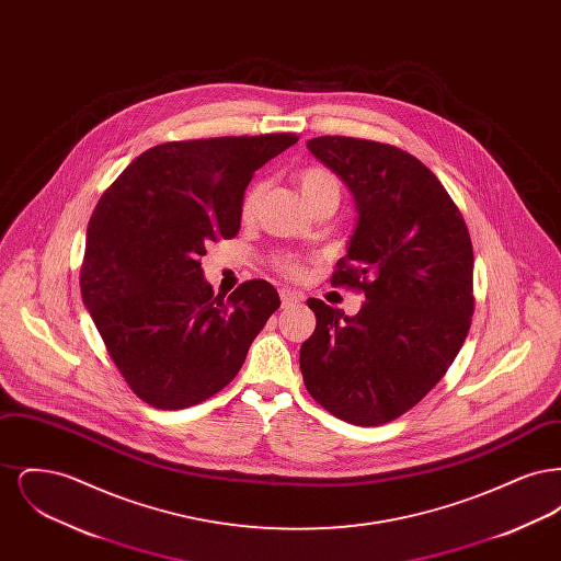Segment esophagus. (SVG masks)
Here are the masks:
<instances>
[{"label":"esophagus","instance_id":"esophagus-1","mask_svg":"<svg viewBox=\"0 0 561 561\" xmlns=\"http://www.w3.org/2000/svg\"><path fill=\"white\" fill-rule=\"evenodd\" d=\"M279 298H282V307H294L302 300V294L290 290V288H282L279 290Z\"/></svg>","mask_w":561,"mask_h":561}]
</instances>
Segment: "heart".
<instances>
[{
    "label": "heart",
    "instance_id": "b5f03b06",
    "mask_svg": "<svg viewBox=\"0 0 561 561\" xmlns=\"http://www.w3.org/2000/svg\"><path fill=\"white\" fill-rule=\"evenodd\" d=\"M296 181H298V188L309 206H313L320 199H334L336 204L341 199V191H343L341 179L323 165H309V168L300 170ZM261 193H263L261 183L245 193V197L241 202V218H250L254 214ZM277 268H282L284 273H298V263L293 256H282V259H277Z\"/></svg>",
    "mask_w": 561,
    "mask_h": 561
}]
</instances>
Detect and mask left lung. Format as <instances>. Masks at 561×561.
<instances>
[{"label": "left lung", "mask_w": 561, "mask_h": 561, "mask_svg": "<svg viewBox=\"0 0 561 561\" xmlns=\"http://www.w3.org/2000/svg\"><path fill=\"white\" fill-rule=\"evenodd\" d=\"M309 151L355 199L357 225L332 286L362 290L359 313L309 298L316 332L300 347L311 398L362 427L396 421L453 366L473 316V245L453 197L393 145L318 136Z\"/></svg>", "instance_id": "left-lung-1"}]
</instances>
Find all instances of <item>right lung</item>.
<instances>
[{
	"label": "right lung",
	"instance_id": "right-lung-1",
	"mask_svg": "<svg viewBox=\"0 0 561 561\" xmlns=\"http://www.w3.org/2000/svg\"><path fill=\"white\" fill-rule=\"evenodd\" d=\"M296 134L151 147L103 193L85 231L81 298L134 393L160 410L213 398L279 307L265 279L214 294L199 259L231 240L254 172Z\"/></svg>",
	"mask_w": 561,
	"mask_h": 561
}]
</instances>
